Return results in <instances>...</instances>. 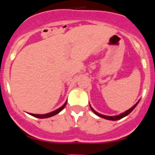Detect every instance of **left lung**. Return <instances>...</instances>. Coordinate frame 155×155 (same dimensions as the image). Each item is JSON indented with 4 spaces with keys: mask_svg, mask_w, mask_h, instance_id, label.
I'll list each match as a JSON object with an SVG mask.
<instances>
[{
    "mask_svg": "<svg viewBox=\"0 0 155 155\" xmlns=\"http://www.w3.org/2000/svg\"><path fill=\"white\" fill-rule=\"evenodd\" d=\"M138 102H137V103L135 104V105H134L132 108H130V109H128V110H127V111H126L125 113H122V114L119 115V116H105V115L100 114V113H97V112H95V111H94V109H93L91 107V106H90V107H91V110H92V112L94 113V114H96L97 116H100V117H102V118L106 119V120H120V119H122V118H124V117L127 116V115L130 114V113L131 112H132V111L134 110V109H135V107H136V106H137V104H138Z\"/></svg>",
    "mask_w": 155,
    "mask_h": 155,
    "instance_id": "obj_1",
    "label": "left lung"
}]
</instances>
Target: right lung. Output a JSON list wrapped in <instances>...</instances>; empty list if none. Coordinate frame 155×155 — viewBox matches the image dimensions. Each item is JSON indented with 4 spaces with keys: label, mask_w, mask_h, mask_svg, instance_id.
I'll use <instances>...</instances> for the list:
<instances>
[{
    "label": "right lung",
    "mask_w": 155,
    "mask_h": 155,
    "mask_svg": "<svg viewBox=\"0 0 155 155\" xmlns=\"http://www.w3.org/2000/svg\"><path fill=\"white\" fill-rule=\"evenodd\" d=\"M66 104H67V102H65V103H64V105H63V106H61V108H59L58 109H57V110H55V111H53V112H51V113H46V114H43V115L31 114V113H30V115H31L32 116H35V117H37V118H40V119L49 118V117H51V116H55V115L58 114V113H60L61 111H62L63 109H64Z\"/></svg>",
    "instance_id": "obj_1"
}]
</instances>
